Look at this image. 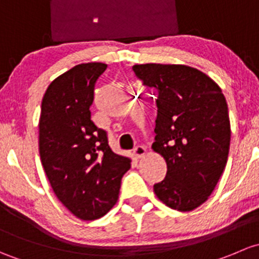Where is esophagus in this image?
<instances>
[{
    "label": "esophagus",
    "mask_w": 259,
    "mask_h": 259,
    "mask_svg": "<svg viewBox=\"0 0 259 259\" xmlns=\"http://www.w3.org/2000/svg\"><path fill=\"white\" fill-rule=\"evenodd\" d=\"M133 154H135L136 158H141L146 154V148L143 146H137V147L133 148Z\"/></svg>",
    "instance_id": "esophagus-1"
}]
</instances>
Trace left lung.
Returning <instances> with one entry per match:
<instances>
[{
    "instance_id": "obj_1",
    "label": "left lung",
    "mask_w": 259,
    "mask_h": 259,
    "mask_svg": "<svg viewBox=\"0 0 259 259\" xmlns=\"http://www.w3.org/2000/svg\"><path fill=\"white\" fill-rule=\"evenodd\" d=\"M143 86L156 97L152 148L167 163L153 186L166 206L193 210L207 201L227 163L231 124L222 90L203 72L182 65H136Z\"/></svg>"
}]
</instances>
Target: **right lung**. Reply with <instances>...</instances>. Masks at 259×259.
I'll list each match as a JSON object with an SVG mask.
<instances>
[{"label":"right lung","mask_w":259,"mask_h":259,"mask_svg":"<svg viewBox=\"0 0 259 259\" xmlns=\"http://www.w3.org/2000/svg\"><path fill=\"white\" fill-rule=\"evenodd\" d=\"M106 68L100 62L74 66L50 84L41 105L42 166L57 198L83 221L101 218L114 206L131 167L91 119L96 82Z\"/></svg>","instance_id":"right-lung-1"}]
</instances>
